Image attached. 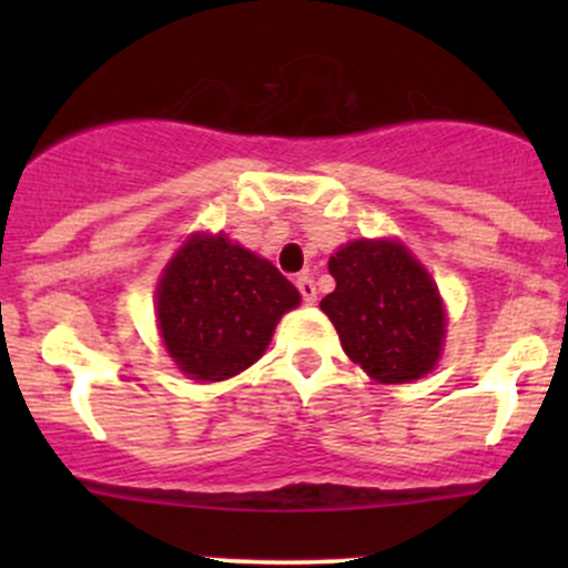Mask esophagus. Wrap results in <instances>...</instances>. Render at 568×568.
Instances as JSON below:
<instances>
[{"label": "esophagus", "instance_id": "esophagus-1", "mask_svg": "<svg viewBox=\"0 0 568 568\" xmlns=\"http://www.w3.org/2000/svg\"><path fill=\"white\" fill-rule=\"evenodd\" d=\"M296 288H300L305 305H313V302H316V283H313V277H307V274L296 277Z\"/></svg>", "mask_w": 568, "mask_h": 568}]
</instances>
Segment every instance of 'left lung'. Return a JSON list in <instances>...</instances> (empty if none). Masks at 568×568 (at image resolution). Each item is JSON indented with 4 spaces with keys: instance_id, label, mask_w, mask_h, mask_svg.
Listing matches in <instances>:
<instances>
[{
    "instance_id": "obj_1",
    "label": "left lung",
    "mask_w": 568,
    "mask_h": 568,
    "mask_svg": "<svg viewBox=\"0 0 568 568\" xmlns=\"http://www.w3.org/2000/svg\"><path fill=\"white\" fill-rule=\"evenodd\" d=\"M335 291L321 311L335 324L343 352L371 379L404 385L437 365L445 305L432 274L393 239H357L329 257Z\"/></svg>"
}]
</instances>
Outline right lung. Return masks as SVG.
Returning a JSON list of instances; mask_svg holds the SVG:
<instances>
[{
    "label": "right lung",
    "mask_w": 568,
    "mask_h": 568,
    "mask_svg": "<svg viewBox=\"0 0 568 568\" xmlns=\"http://www.w3.org/2000/svg\"><path fill=\"white\" fill-rule=\"evenodd\" d=\"M300 291L225 233H194L156 288L159 332L173 363L197 382L242 374L266 352Z\"/></svg>",
    "instance_id": "add662e5"
}]
</instances>
